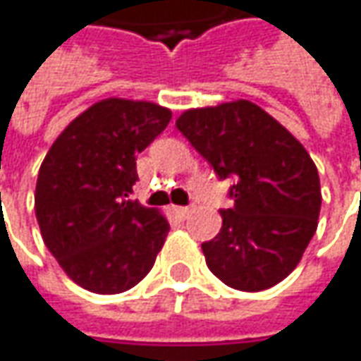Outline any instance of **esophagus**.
Here are the masks:
<instances>
[{
    "mask_svg": "<svg viewBox=\"0 0 361 361\" xmlns=\"http://www.w3.org/2000/svg\"><path fill=\"white\" fill-rule=\"evenodd\" d=\"M171 214L178 219H185L190 216V207H181V205H173L171 207Z\"/></svg>",
    "mask_w": 361,
    "mask_h": 361,
    "instance_id": "34e87169",
    "label": "esophagus"
}]
</instances>
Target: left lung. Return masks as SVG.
<instances>
[{
  "mask_svg": "<svg viewBox=\"0 0 361 361\" xmlns=\"http://www.w3.org/2000/svg\"><path fill=\"white\" fill-rule=\"evenodd\" d=\"M176 128L219 180H233L221 230L202 243L212 274L242 292L280 283L300 264L322 207L317 168L304 145L245 99L183 111Z\"/></svg>",
  "mask_w": 361,
  "mask_h": 361,
  "instance_id": "obj_1",
  "label": "left lung"
}]
</instances>
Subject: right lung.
I'll return each instance as SVG.
<instances>
[{"instance_id": "right-lung-1", "label": "right lung", "mask_w": 361, "mask_h": 361, "mask_svg": "<svg viewBox=\"0 0 361 361\" xmlns=\"http://www.w3.org/2000/svg\"><path fill=\"white\" fill-rule=\"evenodd\" d=\"M171 111L104 99L69 123L47 152L35 216L47 250L75 283L121 293L154 267L169 224L131 200L135 159L168 128Z\"/></svg>"}]
</instances>
